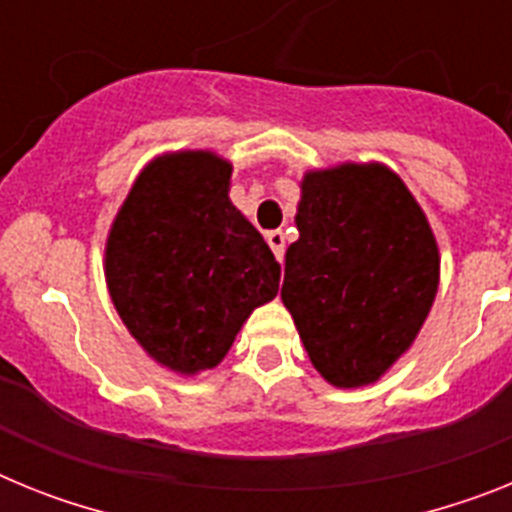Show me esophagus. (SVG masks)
Returning a JSON list of instances; mask_svg holds the SVG:
<instances>
[{"label": "esophagus", "mask_w": 512, "mask_h": 512, "mask_svg": "<svg viewBox=\"0 0 512 512\" xmlns=\"http://www.w3.org/2000/svg\"><path fill=\"white\" fill-rule=\"evenodd\" d=\"M266 243H269L271 253H274L279 264H282L284 261V233L282 230H269V233H266Z\"/></svg>", "instance_id": "34e87169"}]
</instances>
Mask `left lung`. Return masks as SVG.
<instances>
[{
  "mask_svg": "<svg viewBox=\"0 0 512 512\" xmlns=\"http://www.w3.org/2000/svg\"><path fill=\"white\" fill-rule=\"evenodd\" d=\"M282 302L312 366L364 387L410 348L438 289L436 238L400 176L341 164L302 179Z\"/></svg>",
  "mask_w": 512,
  "mask_h": 512,
  "instance_id": "1",
  "label": "left lung"
}]
</instances>
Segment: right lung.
I'll use <instances>...</instances> for the list:
<instances>
[{
	"mask_svg": "<svg viewBox=\"0 0 512 512\" xmlns=\"http://www.w3.org/2000/svg\"><path fill=\"white\" fill-rule=\"evenodd\" d=\"M230 174L210 151L156 158L107 238L104 277L122 323L171 372L220 364L253 307L277 297L282 266L230 202Z\"/></svg>",
	"mask_w": 512,
	"mask_h": 512,
	"instance_id": "obj_1",
	"label": "right lung"
}]
</instances>
